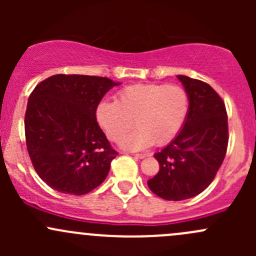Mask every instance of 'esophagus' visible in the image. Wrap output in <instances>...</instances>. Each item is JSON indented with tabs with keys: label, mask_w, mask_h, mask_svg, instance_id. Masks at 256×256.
<instances>
[{
	"label": "esophagus",
	"mask_w": 256,
	"mask_h": 256,
	"mask_svg": "<svg viewBox=\"0 0 256 256\" xmlns=\"http://www.w3.org/2000/svg\"><path fill=\"white\" fill-rule=\"evenodd\" d=\"M148 156H150V154H135L136 158H140V160L146 158V157H148Z\"/></svg>",
	"instance_id": "1"
}]
</instances>
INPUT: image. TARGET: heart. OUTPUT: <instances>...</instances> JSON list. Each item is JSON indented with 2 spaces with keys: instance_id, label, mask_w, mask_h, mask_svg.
I'll return each mask as SVG.
<instances>
[{
  "instance_id": "obj_1",
  "label": "heart",
  "mask_w": 256,
  "mask_h": 256,
  "mask_svg": "<svg viewBox=\"0 0 256 256\" xmlns=\"http://www.w3.org/2000/svg\"><path fill=\"white\" fill-rule=\"evenodd\" d=\"M188 94L180 85L136 84L121 89L115 102H102L96 121L112 141H118L132 126L138 128L120 141V147L140 151L154 144L174 140L188 114Z\"/></svg>"
}]
</instances>
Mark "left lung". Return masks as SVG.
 <instances>
[{"mask_svg": "<svg viewBox=\"0 0 256 256\" xmlns=\"http://www.w3.org/2000/svg\"><path fill=\"white\" fill-rule=\"evenodd\" d=\"M188 94V114L176 138L154 154L160 171L147 180L166 200H184L202 193L223 164L228 146L226 105L207 82L177 76Z\"/></svg>", "mask_w": 256, "mask_h": 256, "instance_id": "1", "label": "left lung"}]
</instances>
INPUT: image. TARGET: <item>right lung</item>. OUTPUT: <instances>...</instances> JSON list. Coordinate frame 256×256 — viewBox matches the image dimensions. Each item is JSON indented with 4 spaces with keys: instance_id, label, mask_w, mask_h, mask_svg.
<instances>
[{
    "instance_id": "obj_1",
    "label": "right lung",
    "mask_w": 256,
    "mask_h": 256,
    "mask_svg": "<svg viewBox=\"0 0 256 256\" xmlns=\"http://www.w3.org/2000/svg\"><path fill=\"white\" fill-rule=\"evenodd\" d=\"M116 85L102 76L58 74L34 88L26 110V142L36 172L49 187L82 196L105 180L118 152L95 112Z\"/></svg>"
}]
</instances>
